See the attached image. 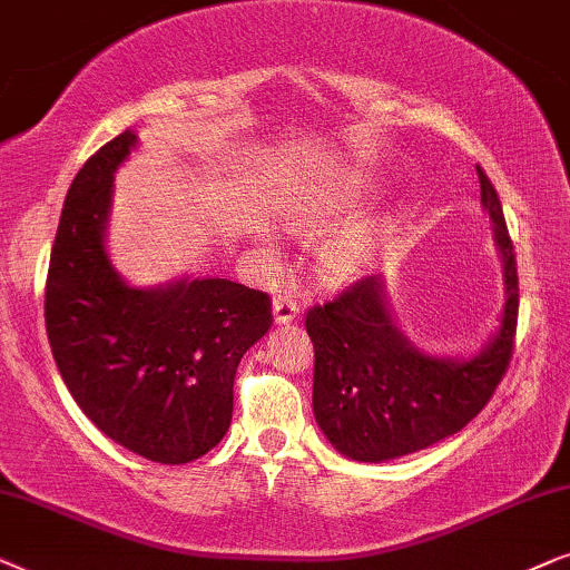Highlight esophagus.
<instances>
[{
  "label": "esophagus",
  "mask_w": 570,
  "mask_h": 570,
  "mask_svg": "<svg viewBox=\"0 0 570 570\" xmlns=\"http://www.w3.org/2000/svg\"><path fill=\"white\" fill-rule=\"evenodd\" d=\"M299 315V302L292 294H278L273 299V323L276 325H289L294 317Z\"/></svg>",
  "instance_id": "34e87169"
}]
</instances>
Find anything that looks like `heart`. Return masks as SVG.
<instances>
[{
	"label": "heart",
	"instance_id": "heart-1",
	"mask_svg": "<svg viewBox=\"0 0 570 570\" xmlns=\"http://www.w3.org/2000/svg\"><path fill=\"white\" fill-rule=\"evenodd\" d=\"M362 174H348L344 179L331 181L325 189H315V193L305 197L299 206H294L292 214L299 224L313 226V229H323V226L336 222V218L352 206L354 197L362 193ZM261 245L265 249H276V234L271 229H263ZM370 249H373V237H370V234H338V237H331L321 247V265L333 278L354 276V273L362 271V265L367 263Z\"/></svg>",
	"mask_w": 570,
	"mask_h": 570
}]
</instances>
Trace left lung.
<instances>
[{
	"mask_svg": "<svg viewBox=\"0 0 570 570\" xmlns=\"http://www.w3.org/2000/svg\"><path fill=\"white\" fill-rule=\"evenodd\" d=\"M476 174L503 268V309L495 333L474 354L451 356L416 346L393 315L383 273L356 281L338 299L307 313L315 346V422L341 456L383 464L456 435L482 412L505 373L519 276L495 187L480 166Z\"/></svg>",
	"mask_w": 570,
	"mask_h": 570,
	"instance_id": "obj_1",
	"label": "left lung"
}]
</instances>
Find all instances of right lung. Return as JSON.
Wrapping results in <instances>:
<instances>
[{"label":"right lung","instance_id":"1","mask_svg":"<svg viewBox=\"0 0 570 570\" xmlns=\"http://www.w3.org/2000/svg\"><path fill=\"white\" fill-rule=\"evenodd\" d=\"M138 148L127 127L67 189L47 278V336L82 414L121 449L187 464L232 424L239 360L271 328L268 294L218 276L135 286L106 249L114 174Z\"/></svg>","mask_w":570,"mask_h":570}]
</instances>
